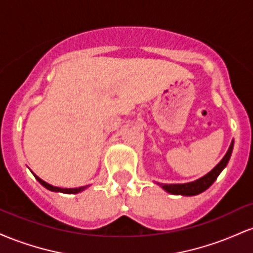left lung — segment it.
Instances as JSON below:
<instances>
[{
    "instance_id": "8db88e82",
    "label": "left lung",
    "mask_w": 253,
    "mask_h": 253,
    "mask_svg": "<svg viewBox=\"0 0 253 253\" xmlns=\"http://www.w3.org/2000/svg\"><path fill=\"white\" fill-rule=\"evenodd\" d=\"M233 145L234 141L232 140L231 145H229L227 152L223 156V158L220 161V163H217L215 167L211 169L210 172L206 173L205 176H202L201 178L196 179L194 182L189 183H177V184H164V183H158L159 187H162L165 191L172 194V195H182V196H195L199 194L203 193L205 190H207L208 188L215 182L217 176L221 173V171L225 169L226 165L228 164L229 158H231L232 151H233Z\"/></svg>"
}]
</instances>
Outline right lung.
I'll use <instances>...</instances> for the list:
<instances>
[{
    "label": "right lung",
    "mask_w": 253,
    "mask_h": 253,
    "mask_svg": "<svg viewBox=\"0 0 253 253\" xmlns=\"http://www.w3.org/2000/svg\"><path fill=\"white\" fill-rule=\"evenodd\" d=\"M32 173H33V171H32ZM34 177L39 181V183L43 187L46 188V189L51 190V191H54V193H64V194H78L81 193V191L85 190L86 188H88V185H85V187H80V188H59V187H54V185L52 184H48V183H46L45 181H42V178H39L36 173H33Z\"/></svg>",
    "instance_id": "right-lung-1"
}]
</instances>
